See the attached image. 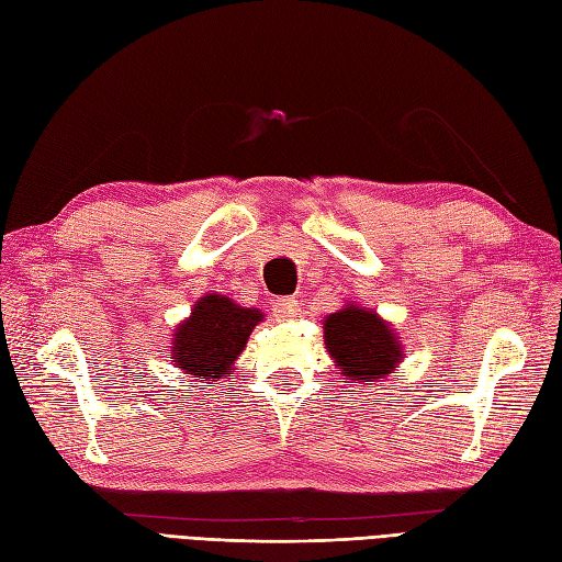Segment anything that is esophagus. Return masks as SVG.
<instances>
[{"label":"esophagus","mask_w":562,"mask_h":562,"mask_svg":"<svg viewBox=\"0 0 562 562\" xmlns=\"http://www.w3.org/2000/svg\"><path fill=\"white\" fill-rule=\"evenodd\" d=\"M296 311H299V304H296V299H292V296L272 301V313H276L278 318H290V315H294Z\"/></svg>","instance_id":"esophagus-1"}]
</instances>
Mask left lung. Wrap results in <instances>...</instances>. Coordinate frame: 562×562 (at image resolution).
Here are the masks:
<instances>
[{
  "label": "left lung",
  "instance_id": "left-lung-1",
  "mask_svg": "<svg viewBox=\"0 0 562 562\" xmlns=\"http://www.w3.org/2000/svg\"><path fill=\"white\" fill-rule=\"evenodd\" d=\"M325 349L344 380L382 382L404 363L406 351L396 329L378 311L356 301L323 321Z\"/></svg>",
  "mask_w": 562,
  "mask_h": 562
}]
</instances>
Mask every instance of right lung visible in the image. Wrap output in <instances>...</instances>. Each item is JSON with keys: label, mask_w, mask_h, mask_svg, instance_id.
<instances>
[{"label": "right lung", "mask_w": 562, "mask_h": 562, "mask_svg": "<svg viewBox=\"0 0 562 562\" xmlns=\"http://www.w3.org/2000/svg\"><path fill=\"white\" fill-rule=\"evenodd\" d=\"M261 321V311L239 306L225 294L201 296L172 333V366L206 384L233 378L235 361Z\"/></svg>", "instance_id": "1"}]
</instances>
